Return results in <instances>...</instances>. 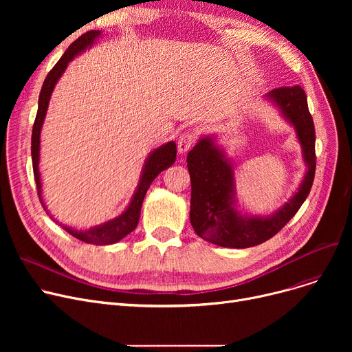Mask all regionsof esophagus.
Segmentation results:
<instances>
[{
    "label": "esophagus",
    "mask_w": 352,
    "mask_h": 352,
    "mask_svg": "<svg viewBox=\"0 0 352 352\" xmlns=\"http://www.w3.org/2000/svg\"><path fill=\"white\" fill-rule=\"evenodd\" d=\"M195 134L194 133H184L178 138V153L179 154H186L188 150H191V146L195 144Z\"/></svg>",
    "instance_id": "obj_1"
}]
</instances>
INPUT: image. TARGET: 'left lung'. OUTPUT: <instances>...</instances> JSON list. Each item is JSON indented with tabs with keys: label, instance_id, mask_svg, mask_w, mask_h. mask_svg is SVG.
<instances>
[{
	"label": "left lung",
	"instance_id": "8db88e82",
	"mask_svg": "<svg viewBox=\"0 0 352 352\" xmlns=\"http://www.w3.org/2000/svg\"><path fill=\"white\" fill-rule=\"evenodd\" d=\"M297 131L307 174L298 191L272 215H247L236 210L231 162L211 137L201 138L187 157L191 178V226L197 235L226 248H250L280 232L307 199L316 175V128L305 91L300 85L280 87L265 96Z\"/></svg>",
	"mask_w": 352,
	"mask_h": 352
}]
</instances>
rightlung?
<instances>
[{"instance_id":"right-lung-1","label":"right lung","mask_w":352,"mask_h":352,"mask_svg":"<svg viewBox=\"0 0 352 352\" xmlns=\"http://www.w3.org/2000/svg\"><path fill=\"white\" fill-rule=\"evenodd\" d=\"M100 35H101V31L92 30V31H88V32L82 34L81 36H78V38L68 47V50L64 52L60 61L55 64L52 67V69L48 72V76L45 77V81L43 84L41 92H40L38 111H36V117H35V121L32 125L31 157H32V170H34V178H35V184H36V191H38V198H40L45 211H47V208L44 206L43 197H41V178H40V171H38V161H40V134H41V126H43V122H44V118L47 114L51 92H52L55 84H57V81L60 80V77L63 76V72L65 71L68 63L74 57H77L81 51L88 48ZM175 157H177V145L174 141L158 146L157 150H154L150 154V157H148L145 161L137 191H135L131 202H129V206L126 207V210L120 217L111 219V221H107V223H104L101 226L92 227L87 231L72 230L69 227H63V228L72 236L78 238L80 241H84L88 244L109 245V244L118 243L120 239H122L125 235L133 232L137 228L138 221H140L141 206H142V201H144V197H145L148 188H150L151 182L155 179V177L161 171L170 168V166L175 162Z\"/></svg>"}]
</instances>
